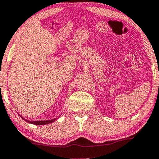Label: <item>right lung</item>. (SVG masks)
<instances>
[{
    "label": "right lung",
    "mask_w": 159,
    "mask_h": 159,
    "mask_svg": "<svg viewBox=\"0 0 159 159\" xmlns=\"http://www.w3.org/2000/svg\"><path fill=\"white\" fill-rule=\"evenodd\" d=\"M21 118L23 120H25V121L29 122V123H31V124H34V125H46V124L51 123V122H54V121H55V120H56V119H57V118H56V119L51 120H40V121H29V120H25V118H23V116H21Z\"/></svg>",
    "instance_id": "right-lung-1"
}]
</instances>
